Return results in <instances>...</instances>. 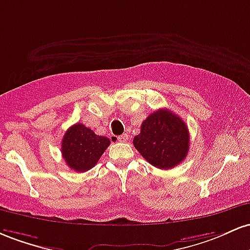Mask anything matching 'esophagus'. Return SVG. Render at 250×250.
Segmentation results:
<instances>
[{"label": "esophagus", "mask_w": 250, "mask_h": 250, "mask_svg": "<svg viewBox=\"0 0 250 250\" xmlns=\"http://www.w3.org/2000/svg\"><path fill=\"white\" fill-rule=\"evenodd\" d=\"M118 140H119V142H122V143H125V142H127L128 140V136L127 134H122V136H119L118 137Z\"/></svg>", "instance_id": "34e87169"}]
</instances>
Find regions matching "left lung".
Listing matches in <instances>:
<instances>
[{"label":"left lung","mask_w":250,"mask_h":250,"mask_svg":"<svg viewBox=\"0 0 250 250\" xmlns=\"http://www.w3.org/2000/svg\"><path fill=\"white\" fill-rule=\"evenodd\" d=\"M190 136L188 126L167 108L153 112L143 122L140 133L133 138L139 153L158 169H172L186 159Z\"/></svg>","instance_id":"left-lung-1"}]
</instances>
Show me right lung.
I'll return each instance as SVG.
<instances>
[{
    "mask_svg": "<svg viewBox=\"0 0 250 250\" xmlns=\"http://www.w3.org/2000/svg\"><path fill=\"white\" fill-rule=\"evenodd\" d=\"M110 143L107 137L97 136L91 128L78 123L64 133L61 152L66 164L72 170L83 172L97 164Z\"/></svg>",
    "mask_w": 250,
    "mask_h": 250,
    "instance_id": "1",
    "label": "right lung"
}]
</instances>
